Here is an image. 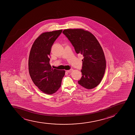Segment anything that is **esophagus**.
<instances>
[{"mask_svg":"<svg viewBox=\"0 0 135 135\" xmlns=\"http://www.w3.org/2000/svg\"><path fill=\"white\" fill-rule=\"evenodd\" d=\"M73 71V69H71L70 70H67V71L68 73H71V72Z\"/></svg>","mask_w":135,"mask_h":135,"instance_id":"esophagus-1","label":"esophagus"}]
</instances>
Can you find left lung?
<instances>
[{
  "mask_svg": "<svg viewBox=\"0 0 135 135\" xmlns=\"http://www.w3.org/2000/svg\"><path fill=\"white\" fill-rule=\"evenodd\" d=\"M74 47L77 54L83 55L82 77L78 84L87 89L100 83L106 69V60L102 48L95 36L82 29H66L62 32Z\"/></svg>",
  "mask_w": 135,
  "mask_h": 135,
  "instance_id": "8db88e82",
  "label": "left lung"
}]
</instances>
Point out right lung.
I'll list each match as a JSON object with an SVG mask.
<instances>
[{
  "label": "right lung",
  "mask_w": 135,
  "mask_h": 135,
  "mask_svg": "<svg viewBox=\"0 0 135 135\" xmlns=\"http://www.w3.org/2000/svg\"><path fill=\"white\" fill-rule=\"evenodd\" d=\"M62 31L41 34L35 41L30 53L28 68L30 76L35 85L48 95L59 90L65 75L64 70L53 69L50 64L51 47Z\"/></svg>",
  "instance_id": "1"
}]
</instances>
